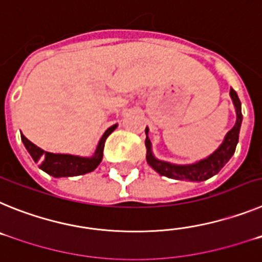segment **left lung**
<instances>
[{
  "label": "left lung",
  "mask_w": 262,
  "mask_h": 262,
  "mask_svg": "<svg viewBox=\"0 0 262 262\" xmlns=\"http://www.w3.org/2000/svg\"><path fill=\"white\" fill-rule=\"evenodd\" d=\"M230 96L233 101L236 110V123L232 128L227 133L226 138H224L223 143L219 145L216 151L214 154L210 155L209 157L196 161L194 164H187V165H177V164H170L159 160L154 156L152 154L151 140L148 138V127L145 128V147H147V163L156 170L159 174L165 176L168 178H173V180H186V181L193 182H201L206 181L211 178L212 176L217 174L219 170L226 165L232 155L235 154L236 145L239 142V133L240 126H242L243 114H242V102H240L239 97L236 94L233 89L230 90Z\"/></svg>",
  "instance_id": "1"
}]
</instances>
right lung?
I'll use <instances>...</instances> for the list:
<instances>
[{
    "label": "right lung",
    "instance_id": "right-lung-1",
    "mask_svg": "<svg viewBox=\"0 0 262 262\" xmlns=\"http://www.w3.org/2000/svg\"><path fill=\"white\" fill-rule=\"evenodd\" d=\"M118 124L111 126L110 128L106 129L101 140H99L97 149L92 157H81L73 156V155H62V154H51V152L43 151L41 148L31 143L25 135H20L22 142L31 155L32 160L35 163H39L41 170H45L52 177H73V176L85 174V173L93 172L94 169L99 165L102 161L103 156V147L107 136L110 135Z\"/></svg>",
    "mask_w": 262,
    "mask_h": 262
}]
</instances>
